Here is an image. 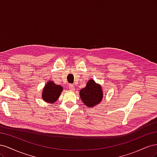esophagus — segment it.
<instances>
[{"mask_svg":"<svg viewBox=\"0 0 157 157\" xmlns=\"http://www.w3.org/2000/svg\"><path fill=\"white\" fill-rule=\"evenodd\" d=\"M69 88L70 90V91H71V92H73L75 90V86H73V84H69Z\"/></svg>","mask_w":157,"mask_h":157,"instance_id":"1","label":"esophagus"}]
</instances>
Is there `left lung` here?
Listing matches in <instances>:
<instances>
[{
    "label": "left lung",
    "mask_w": 157,
    "mask_h": 157,
    "mask_svg": "<svg viewBox=\"0 0 157 157\" xmlns=\"http://www.w3.org/2000/svg\"><path fill=\"white\" fill-rule=\"evenodd\" d=\"M79 94L84 105L90 108L100 103L103 98L101 86L93 79L88 80L85 88L80 90Z\"/></svg>",
    "instance_id": "8db88e82"
}]
</instances>
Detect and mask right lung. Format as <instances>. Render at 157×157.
Masks as SVG:
<instances>
[{
    "label": "right lung",
    "instance_id": "add662e5",
    "mask_svg": "<svg viewBox=\"0 0 157 157\" xmlns=\"http://www.w3.org/2000/svg\"><path fill=\"white\" fill-rule=\"evenodd\" d=\"M62 91V86L56 84L52 80H50L46 82L42 90V98L45 102L52 104L58 100Z\"/></svg>",
    "mask_w": 157,
    "mask_h": 157
}]
</instances>
